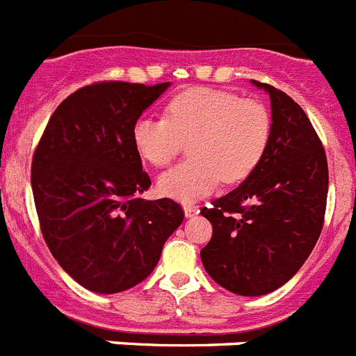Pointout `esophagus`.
<instances>
[{"mask_svg": "<svg viewBox=\"0 0 356 356\" xmlns=\"http://www.w3.org/2000/svg\"><path fill=\"white\" fill-rule=\"evenodd\" d=\"M184 212H185V217H194L197 212H200V210H197L196 205L185 203V205H184Z\"/></svg>", "mask_w": 356, "mask_h": 356, "instance_id": "1", "label": "esophagus"}]
</instances>
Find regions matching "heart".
I'll list each match as a JSON object with an SVG mask.
<instances>
[{"label":"heart","mask_w":356,"mask_h":356,"mask_svg":"<svg viewBox=\"0 0 356 356\" xmlns=\"http://www.w3.org/2000/svg\"><path fill=\"white\" fill-rule=\"evenodd\" d=\"M271 140V115L254 99L229 90L194 87L165 105V118H139L131 143L144 162L165 168L191 143L187 162L163 172L159 193L196 201L225 180L241 184L254 172Z\"/></svg>","instance_id":"1"}]
</instances>
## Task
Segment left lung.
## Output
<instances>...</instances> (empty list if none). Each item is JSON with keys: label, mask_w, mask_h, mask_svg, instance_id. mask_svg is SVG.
I'll list each match as a JSON object with an SVG mask.
<instances>
[{"label": "left lung", "mask_w": 356, "mask_h": 356, "mask_svg": "<svg viewBox=\"0 0 356 356\" xmlns=\"http://www.w3.org/2000/svg\"><path fill=\"white\" fill-rule=\"evenodd\" d=\"M251 83L271 97V140L253 175L201 209L213 228L201 262L226 291L264 296L287 284L316 246L328 162L303 108L273 85Z\"/></svg>", "instance_id": "1"}]
</instances>
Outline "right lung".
I'll list each match as a JSON object with an SVG mask.
<instances>
[{
    "label": "right lung",
    "mask_w": 356,
    "mask_h": 356,
    "mask_svg": "<svg viewBox=\"0 0 356 356\" xmlns=\"http://www.w3.org/2000/svg\"><path fill=\"white\" fill-rule=\"evenodd\" d=\"M169 81L146 87L99 81L56 106L31 160L42 237L81 287L115 294L159 264L184 210L169 197H139L151 185L131 143L134 122Z\"/></svg>",
    "instance_id": "right-lung-1"
}]
</instances>
